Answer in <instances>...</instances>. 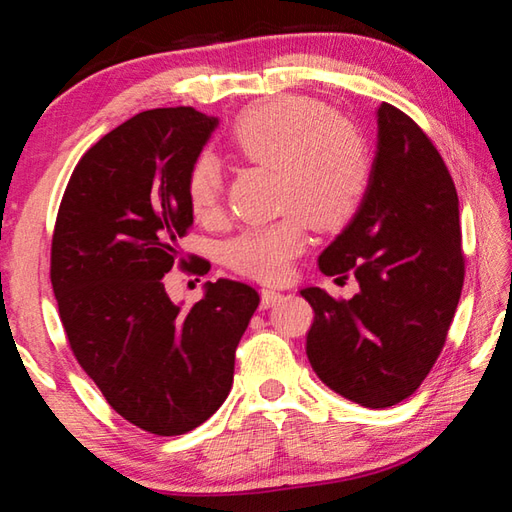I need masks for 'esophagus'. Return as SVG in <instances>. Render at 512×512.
Listing matches in <instances>:
<instances>
[{
  "label": "esophagus",
  "instance_id": "esophagus-1",
  "mask_svg": "<svg viewBox=\"0 0 512 512\" xmlns=\"http://www.w3.org/2000/svg\"><path fill=\"white\" fill-rule=\"evenodd\" d=\"M282 300V293L277 291V289H273V287H264L262 289V309H268V307H273V305H277V302Z\"/></svg>",
  "mask_w": 512,
  "mask_h": 512
}]
</instances>
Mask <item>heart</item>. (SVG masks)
<instances>
[{"label": "heart", "mask_w": 512, "mask_h": 512, "mask_svg": "<svg viewBox=\"0 0 512 512\" xmlns=\"http://www.w3.org/2000/svg\"><path fill=\"white\" fill-rule=\"evenodd\" d=\"M230 144L241 158L277 171L280 219L239 232L225 244V262L237 273L273 282L289 273L307 241V221L334 230L357 212L370 185L372 153L361 128L334 115L323 101L275 97L239 112ZM223 164L198 153L187 171V198L196 216L219 214Z\"/></svg>", "instance_id": "obj_1"}]
</instances>
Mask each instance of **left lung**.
Wrapping results in <instances>:
<instances>
[{"mask_svg":"<svg viewBox=\"0 0 512 512\" xmlns=\"http://www.w3.org/2000/svg\"><path fill=\"white\" fill-rule=\"evenodd\" d=\"M377 153L357 214L318 257L359 293L302 289L314 325L307 357L325 386L368 409L418 391L443 350L461 298L465 259L458 196L436 146L391 103L377 110Z\"/></svg>","mask_w":512,"mask_h":512,"instance_id":"1","label":"left lung"}]
</instances>
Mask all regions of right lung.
Masks as SVG:
<instances>
[{"label":"right lung","instance_id":"add662e5","mask_svg":"<svg viewBox=\"0 0 512 512\" xmlns=\"http://www.w3.org/2000/svg\"><path fill=\"white\" fill-rule=\"evenodd\" d=\"M216 126L185 106L124 121L76 164L51 239L69 348L112 409L155 436L192 431L225 402L259 305L253 287L225 277L187 311L164 291L194 223L187 171ZM203 262L189 268L203 275Z\"/></svg>","mask_w":512,"mask_h":512}]
</instances>
